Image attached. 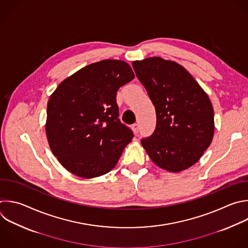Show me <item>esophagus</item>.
Listing matches in <instances>:
<instances>
[{
  "instance_id": "obj_1",
  "label": "esophagus",
  "mask_w": 248,
  "mask_h": 248,
  "mask_svg": "<svg viewBox=\"0 0 248 248\" xmlns=\"http://www.w3.org/2000/svg\"><path fill=\"white\" fill-rule=\"evenodd\" d=\"M131 128H132V130H133V132H134L135 134H137V133L139 132V124H133L131 125Z\"/></svg>"
}]
</instances>
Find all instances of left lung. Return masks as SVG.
Here are the masks:
<instances>
[{"instance_id":"1","label":"left lung","mask_w":248,"mask_h":248,"mask_svg":"<svg viewBox=\"0 0 248 248\" xmlns=\"http://www.w3.org/2000/svg\"><path fill=\"white\" fill-rule=\"evenodd\" d=\"M156 115L154 133L141 140L150 158L162 170L189 169L209 147L214 112L208 95L180 64L149 57L132 62Z\"/></svg>"}]
</instances>
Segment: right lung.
<instances>
[{
  "mask_svg": "<svg viewBox=\"0 0 248 248\" xmlns=\"http://www.w3.org/2000/svg\"><path fill=\"white\" fill-rule=\"evenodd\" d=\"M133 78L126 62L102 60L65 78L50 95L46 133L52 154L68 171L90 179L115 168L133 138L119 120L117 92Z\"/></svg>",
  "mask_w": 248,
  "mask_h": 248,
  "instance_id": "obj_1",
  "label": "right lung"
}]
</instances>
